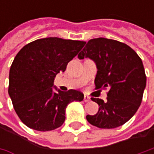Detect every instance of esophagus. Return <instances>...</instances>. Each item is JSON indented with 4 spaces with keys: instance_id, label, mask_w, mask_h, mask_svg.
Returning <instances> with one entry per match:
<instances>
[{
    "instance_id": "34e87169",
    "label": "esophagus",
    "mask_w": 154,
    "mask_h": 154,
    "mask_svg": "<svg viewBox=\"0 0 154 154\" xmlns=\"http://www.w3.org/2000/svg\"><path fill=\"white\" fill-rule=\"evenodd\" d=\"M91 100V98H89L88 96H84V101L85 102H89Z\"/></svg>"
}]
</instances>
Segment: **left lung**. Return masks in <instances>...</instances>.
<instances>
[{
  "label": "left lung",
  "instance_id": "1",
  "mask_svg": "<svg viewBox=\"0 0 154 154\" xmlns=\"http://www.w3.org/2000/svg\"><path fill=\"white\" fill-rule=\"evenodd\" d=\"M84 57L96 62L95 89L108 88L105 102L92 98L99 109L96 115L86 116V120L99 128L123 125L135 114L142 101L146 77L141 59L126 44L104 38L89 40L78 55L79 59Z\"/></svg>",
  "mask_w": 154,
  "mask_h": 154
}]
</instances>
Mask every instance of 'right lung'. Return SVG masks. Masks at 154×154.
Segmentation results:
<instances>
[{
	"mask_svg": "<svg viewBox=\"0 0 154 154\" xmlns=\"http://www.w3.org/2000/svg\"><path fill=\"white\" fill-rule=\"evenodd\" d=\"M85 44L59 38L37 39L16 55L9 72L8 93L15 112L27 127L44 132L61 127L68 103L83 100L80 91L54 92L52 86L56 74L66 70Z\"/></svg>",
	"mask_w": 154,
	"mask_h": 154,
	"instance_id": "right-lung-1",
	"label": "right lung"
}]
</instances>
